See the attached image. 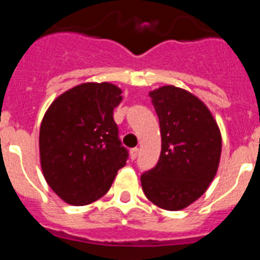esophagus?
<instances>
[{
    "instance_id": "esophagus-1",
    "label": "esophagus",
    "mask_w": 260,
    "mask_h": 260,
    "mask_svg": "<svg viewBox=\"0 0 260 260\" xmlns=\"http://www.w3.org/2000/svg\"><path fill=\"white\" fill-rule=\"evenodd\" d=\"M138 152H139V148H137V147L130 150V157H132V160H135V158H137Z\"/></svg>"
}]
</instances>
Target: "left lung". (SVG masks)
<instances>
[{
	"instance_id": "left-lung-1",
	"label": "left lung",
	"mask_w": 260,
	"mask_h": 260,
	"mask_svg": "<svg viewBox=\"0 0 260 260\" xmlns=\"http://www.w3.org/2000/svg\"><path fill=\"white\" fill-rule=\"evenodd\" d=\"M161 133V153L153 169L142 174L148 201L180 211L206 192L221 155V134L207 105L186 89L162 86L150 92Z\"/></svg>"
}]
</instances>
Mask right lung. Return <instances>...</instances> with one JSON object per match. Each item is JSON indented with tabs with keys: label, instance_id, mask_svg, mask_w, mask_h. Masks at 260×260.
Listing matches in <instances>:
<instances>
[{
	"label": "right lung",
	"instance_id": "obj_1",
	"mask_svg": "<svg viewBox=\"0 0 260 260\" xmlns=\"http://www.w3.org/2000/svg\"><path fill=\"white\" fill-rule=\"evenodd\" d=\"M121 93L108 82L82 83L59 95L45 112L39 135L41 169L66 203L86 206L100 199L125 167L127 150L113 119Z\"/></svg>",
	"mask_w": 260,
	"mask_h": 260
}]
</instances>
